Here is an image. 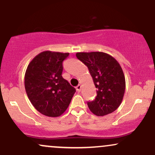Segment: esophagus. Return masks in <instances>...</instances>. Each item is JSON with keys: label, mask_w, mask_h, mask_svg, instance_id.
Wrapping results in <instances>:
<instances>
[{"label": "esophagus", "mask_w": 155, "mask_h": 155, "mask_svg": "<svg viewBox=\"0 0 155 155\" xmlns=\"http://www.w3.org/2000/svg\"><path fill=\"white\" fill-rule=\"evenodd\" d=\"M76 90H77V92L81 91V85L80 84L78 85V86L76 87Z\"/></svg>", "instance_id": "1"}]
</instances>
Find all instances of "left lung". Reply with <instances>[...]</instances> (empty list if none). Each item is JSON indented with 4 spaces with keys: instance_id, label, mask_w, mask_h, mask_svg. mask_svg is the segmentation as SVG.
I'll list each match as a JSON object with an SVG mask.
<instances>
[{
    "instance_id": "8db88e82",
    "label": "left lung",
    "mask_w": 155,
    "mask_h": 155,
    "mask_svg": "<svg viewBox=\"0 0 155 155\" xmlns=\"http://www.w3.org/2000/svg\"><path fill=\"white\" fill-rule=\"evenodd\" d=\"M76 58L87 65L97 88L95 100L87 102L96 116L111 114L120 106L125 91V78L118 62L101 51L78 52Z\"/></svg>"
}]
</instances>
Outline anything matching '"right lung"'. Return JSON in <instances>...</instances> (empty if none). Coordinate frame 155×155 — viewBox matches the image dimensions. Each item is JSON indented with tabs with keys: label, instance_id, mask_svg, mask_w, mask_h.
I'll list each match as a JSON object with an SVG mask.
<instances>
[{
	"label": "right lung",
	"instance_id": "right-lung-1",
	"mask_svg": "<svg viewBox=\"0 0 155 155\" xmlns=\"http://www.w3.org/2000/svg\"><path fill=\"white\" fill-rule=\"evenodd\" d=\"M69 53L45 51L29 63L25 75V88L37 111L57 117L68 107L76 89L62 76L63 62Z\"/></svg>",
	"mask_w": 155,
	"mask_h": 155
}]
</instances>
